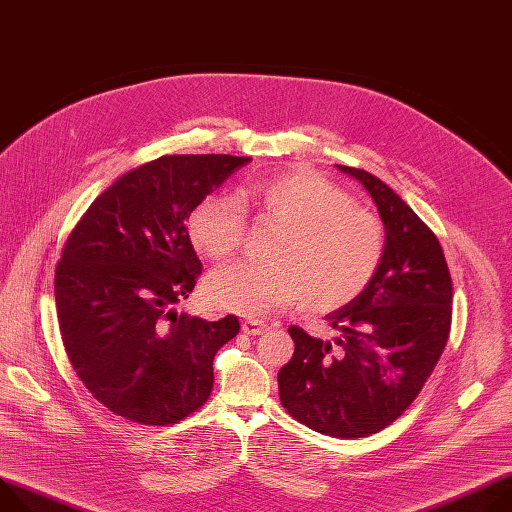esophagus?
<instances>
[{
    "label": "esophagus",
    "mask_w": 512,
    "mask_h": 512,
    "mask_svg": "<svg viewBox=\"0 0 512 512\" xmlns=\"http://www.w3.org/2000/svg\"><path fill=\"white\" fill-rule=\"evenodd\" d=\"M241 329L245 335H251V337H257V335H263L269 327L263 322V320H255V318H249L241 324Z\"/></svg>",
    "instance_id": "34e87169"
}]
</instances>
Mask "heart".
<instances>
[{"label":"heart","instance_id":"1","mask_svg":"<svg viewBox=\"0 0 512 512\" xmlns=\"http://www.w3.org/2000/svg\"><path fill=\"white\" fill-rule=\"evenodd\" d=\"M241 198L284 230L271 241V261H237L212 271L204 288L210 306L261 316L302 300L312 312H333L374 282L386 255L384 224L327 177L288 169L245 185ZM245 228V208L235 194L202 198L188 218L194 247L214 261L237 253Z\"/></svg>","mask_w":512,"mask_h":512}]
</instances>
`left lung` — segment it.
Masks as SVG:
<instances>
[{"mask_svg": "<svg viewBox=\"0 0 512 512\" xmlns=\"http://www.w3.org/2000/svg\"><path fill=\"white\" fill-rule=\"evenodd\" d=\"M339 169L374 198L386 255L369 288L327 316L341 331L335 345L288 329L296 347L277 384L298 423L357 439L392 425L431 378L451 331L453 282L435 232L398 194L363 169Z\"/></svg>", "mask_w": 512, "mask_h": 512, "instance_id": "left-lung-1", "label": "left lung"}]
</instances>
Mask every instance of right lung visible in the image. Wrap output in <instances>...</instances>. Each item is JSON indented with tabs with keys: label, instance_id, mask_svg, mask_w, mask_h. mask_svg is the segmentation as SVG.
<instances>
[{
	"label": "right lung",
	"instance_id": "right-lung-1",
	"mask_svg": "<svg viewBox=\"0 0 512 512\" xmlns=\"http://www.w3.org/2000/svg\"><path fill=\"white\" fill-rule=\"evenodd\" d=\"M251 157L163 155L116 179L63 247L59 331L83 386L138 425H173L210 398L216 351L241 331L177 314L202 273L188 226L196 204Z\"/></svg>",
	"mask_w": 512,
	"mask_h": 512
}]
</instances>
